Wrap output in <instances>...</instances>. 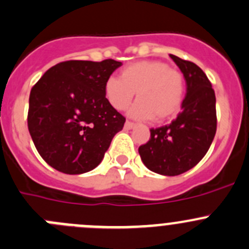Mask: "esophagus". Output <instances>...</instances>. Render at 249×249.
Wrapping results in <instances>:
<instances>
[{"mask_svg": "<svg viewBox=\"0 0 249 249\" xmlns=\"http://www.w3.org/2000/svg\"><path fill=\"white\" fill-rule=\"evenodd\" d=\"M134 127H135L134 123L129 122V120H126V122H125V125H124L125 130H131V129H134Z\"/></svg>", "mask_w": 249, "mask_h": 249, "instance_id": "obj_1", "label": "esophagus"}]
</instances>
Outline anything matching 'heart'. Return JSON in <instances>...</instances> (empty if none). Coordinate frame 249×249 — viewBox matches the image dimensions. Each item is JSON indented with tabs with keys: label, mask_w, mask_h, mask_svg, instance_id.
Segmentation results:
<instances>
[{
	"label": "heart",
	"mask_w": 249,
	"mask_h": 249,
	"mask_svg": "<svg viewBox=\"0 0 249 249\" xmlns=\"http://www.w3.org/2000/svg\"><path fill=\"white\" fill-rule=\"evenodd\" d=\"M103 92L115 110L127 108L136 92L139 101L130 109V115L163 122L180 112L185 98V79L180 71L160 60H140L125 67L119 78L107 79Z\"/></svg>",
	"instance_id": "heart-1"
}]
</instances>
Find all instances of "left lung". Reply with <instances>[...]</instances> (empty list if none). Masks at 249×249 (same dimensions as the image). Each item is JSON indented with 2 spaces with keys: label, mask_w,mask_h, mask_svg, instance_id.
I'll return each instance as SVG.
<instances>
[{
  "label": "left lung",
  "mask_w": 249,
  "mask_h": 249,
  "mask_svg": "<svg viewBox=\"0 0 249 249\" xmlns=\"http://www.w3.org/2000/svg\"><path fill=\"white\" fill-rule=\"evenodd\" d=\"M186 81L181 112L165 126L151 129V139L139 147L151 171L175 176L194 168L206 156L216 132L215 93L204 71L189 60L170 54Z\"/></svg>",
  "instance_id": "left-lung-1"
}]
</instances>
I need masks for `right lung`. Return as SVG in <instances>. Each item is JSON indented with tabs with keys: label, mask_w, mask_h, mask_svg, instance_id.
<instances>
[{
	"label": "right lung",
	"mask_w": 249,
	"mask_h": 249,
	"mask_svg": "<svg viewBox=\"0 0 249 249\" xmlns=\"http://www.w3.org/2000/svg\"><path fill=\"white\" fill-rule=\"evenodd\" d=\"M122 62L67 60L31 89L28 127L36 149L55 170L88 173L102 161L125 118L107 102L105 83Z\"/></svg>",
	"instance_id": "right-lung-1"
}]
</instances>
